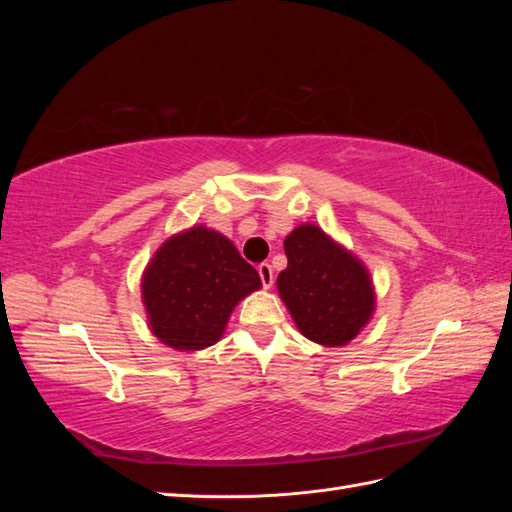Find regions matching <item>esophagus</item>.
I'll return each instance as SVG.
<instances>
[{"instance_id":"obj_1","label":"esophagus","mask_w":512,"mask_h":512,"mask_svg":"<svg viewBox=\"0 0 512 512\" xmlns=\"http://www.w3.org/2000/svg\"><path fill=\"white\" fill-rule=\"evenodd\" d=\"M258 275H260V282H262V288H271L273 286V269H271V265H267V262H262V265L258 267Z\"/></svg>"}]
</instances>
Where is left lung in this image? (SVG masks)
I'll list each match as a JSON object with an SVG mask.
<instances>
[{
	"label": "left lung",
	"mask_w": 512,
	"mask_h": 512,
	"mask_svg": "<svg viewBox=\"0 0 512 512\" xmlns=\"http://www.w3.org/2000/svg\"><path fill=\"white\" fill-rule=\"evenodd\" d=\"M288 267L277 292L297 329L320 346H346L376 312L369 269L316 224H299L284 239Z\"/></svg>",
	"instance_id": "obj_1"
}]
</instances>
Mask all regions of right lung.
<instances>
[{"label": "right lung", "instance_id": "obj_1", "mask_svg": "<svg viewBox=\"0 0 512 512\" xmlns=\"http://www.w3.org/2000/svg\"><path fill=\"white\" fill-rule=\"evenodd\" d=\"M262 286L235 243L194 224L168 237L141 277L149 331L173 350L196 352L220 342L232 309Z\"/></svg>", "mask_w": 512, "mask_h": 512}]
</instances>
